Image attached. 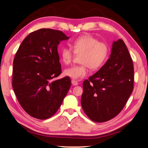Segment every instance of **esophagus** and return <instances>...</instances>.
I'll return each mask as SVG.
<instances>
[{"mask_svg":"<svg viewBox=\"0 0 148 148\" xmlns=\"http://www.w3.org/2000/svg\"><path fill=\"white\" fill-rule=\"evenodd\" d=\"M71 82H72V84H73V85H74V86H77V85H78V82H77L76 81L74 80V79L71 81Z\"/></svg>","mask_w":148,"mask_h":148,"instance_id":"obj_1","label":"esophagus"}]
</instances>
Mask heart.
Returning a JSON list of instances; mask_svg holds the SVG:
<instances>
[{
	"mask_svg": "<svg viewBox=\"0 0 148 148\" xmlns=\"http://www.w3.org/2000/svg\"><path fill=\"white\" fill-rule=\"evenodd\" d=\"M73 49L65 47L60 51L62 61L65 64H69L74 53L80 56L81 65L68 67L64 70L66 76L74 79H79L88 74V68L96 71L100 68L108 58L110 47L104 42H99L96 38L90 35L78 37L72 43Z\"/></svg>",
	"mask_w": 148,
	"mask_h": 148,
	"instance_id": "b5f03b06",
	"label": "heart"
}]
</instances>
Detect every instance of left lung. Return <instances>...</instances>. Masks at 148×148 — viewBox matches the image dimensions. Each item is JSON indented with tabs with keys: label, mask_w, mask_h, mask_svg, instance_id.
<instances>
[{
	"label": "left lung",
	"mask_w": 148,
	"mask_h": 148,
	"mask_svg": "<svg viewBox=\"0 0 148 148\" xmlns=\"http://www.w3.org/2000/svg\"><path fill=\"white\" fill-rule=\"evenodd\" d=\"M82 86L81 105L91 121H108L122 111L134 89L132 60L122 40L113 42L110 57Z\"/></svg>",
	"instance_id": "1"
}]
</instances>
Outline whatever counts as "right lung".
I'll list each match as a JSON object with an SVG mask.
<instances>
[{"mask_svg": "<svg viewBox=\"0 0 148 148\" xmlns=\"http://www.w3.org/2000/svg\"><path fill=\"white\" fill-rule=\"evenodd\" d=\"M69 38L61 31L40 29L25 38L16 53L12 88L22 108L34 118L53 116L71 86L69 77L53 80L62 73L58 45Z\"/></svg>", "mask_w": 148, "mask_h": 148, "instance_id": "1", "label": "right lung"}]
</instances>
